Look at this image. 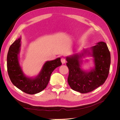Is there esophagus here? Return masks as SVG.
Returning <instances> with one entry per match:
<instances>
[{"label": "esophagus", "instance_id": "esophagus-1", "mask_svg": "<svg viewBox=\"0 0 120 120\" xmlns=\"http://www.w3.org/2000/svg\"><path fill=\"white\" fill-rule=\"evenodd\" d=\"M61 63H62L63 64L66 63V58L64 57H61Z\"/></svg>", "mask_w": 120, "mask_h": 120}]
</instances>
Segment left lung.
I'll list each match as a JSON object with an SVG mask.
<instances>
[{
  "label": "left lung",
  "instance_id": "1",
  "mask_svg": "<svg viewBox=\"0 0 120 120\" xmlns=\"http://www.w3.org/2000/svg\"><path fill=\"white\" fill-rule=\"evenodd\" d=\"M91 49L92 56L95 58V68L89 72L79 68V58L81 56L77 54L67 58V66L69 70L68 85L73 90L82 94L92 92L104 84L110 71L111 55L106 43L99 42Z\"/></svg>",
  "mask_w": 120,
  "mask_h": 120
}]
</instances>
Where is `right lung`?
<instances>
[{
    "mask_svg": "<svg viewBox=\"0 0 120 120\" xmlns=\"http://www.w3.org/2000/svg\"><path fill=\"white\" fill-rule=\"evenodd\" d=\"M20 38L10 45L7 56L8 74L12 83L22 92L34 95L44 90L48 85L52 72L61 65L60 58L46 62L42 71L37 77L30 79L25 77L19 67L18 54L20 46Z\"/></svg>",
    "mask_w": 120,
    "mask_h": 120,
    "instance_id": "right-lung-1",
    "label": "right lung"
}]
</instances>
